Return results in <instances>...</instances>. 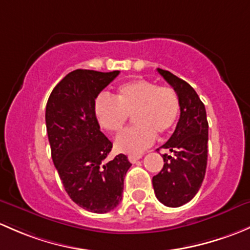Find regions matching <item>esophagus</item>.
<instances>
[{
    "mask_svg": "<svg viewBox=\"0 0 250 250\" xmlns=\"http://www.w3.org/2000/svg\"><path fill=\"white\" fill-rule=\"evenodd\" d=\"M142 158V155H135V154H132V155H128V160H130V163L135 164L136 161H138L140 159Z\"/></svg>",
    "mask_w": 250,
    "mask_h": 250,
    "instance_id": "esophagus-1",
    "label": "esophagus"
}]
</instances>
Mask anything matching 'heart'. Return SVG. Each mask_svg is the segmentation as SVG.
<instances>
[{
  "instance_id": "b5f03b06",
  "label": "heart",
  "mask_w": 250,
  "mask_h": 250,
  "mask_svg": "<svg viewBox=\"0 0 250 250\" xmlns=\"http://www.w3.org/2000/svg\"><path fill=\"white\" fill-rule=\"evenodd\" d=\"M181 102L176 90L156 85L146 79L126 82L118 86L115 99L100 95L95 101V114L108 132L123 130L128 117L133 115L135 126L115 140V149L126 154H140L160 136L169 133L177 125Z\"/></svg>"
}]
</instances>
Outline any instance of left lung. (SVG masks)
<instances>
[{
	"mask_svg": "<svg viewBox=\"0 0 250 250\" xmlns=\"http://www.w3.org/2000/svg\"><path fill=\"white\" fill-rule=\"evenodd\" d=\"M179 97L181 117L173 135L161 146L164 167L153 177L156 199L167 207H181L201 188L207 167L208 122L205 104L190 84L158 68ZM159 148V149H160ZM158 149V150H159Z\"/></svg>",
	"mask_w": 250,
	"mask_h": 250,
	"instance_id": "obj_1",
	"label": "left lung"
}]
</instances>
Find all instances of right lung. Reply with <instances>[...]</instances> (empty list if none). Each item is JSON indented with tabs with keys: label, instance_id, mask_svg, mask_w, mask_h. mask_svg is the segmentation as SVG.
I'll return each instance as SVG.
<instances>
[{
	"label": "right lung",
	"instance_id": "1",
	"mask_svg": "<svg viewBox=\"0 0 250 250\" xmlns=\"http://www.w3.org/2000/svg\"><path fill=\"white\" fill-rule=\"evenodd\" d=\"M119 73L76 69L54 87L45 108L51 159L63 188L72 201L92 213L119 205L131 166L124 154L106 160L113 144L95 114V100Z\"/></svg>",
	"mask_w": 250,
	"mask_h": 250
}]
</instances>
